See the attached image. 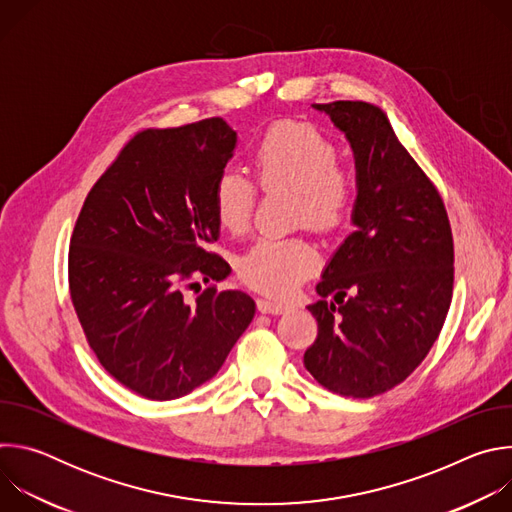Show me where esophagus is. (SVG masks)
Returning a JSON list of instances; mask_svg holds the SVG:
<instances>
[{
    "label": "esophagus",
    "instance_id": "1",
    "mask_svg": "<svg viewBox=\"0 0 512 512\" xmlns=\"http://www.w3.org/2000/svg\"><path fill=\"white\" fill-rule=\"evenodd\" d=\"M287 308H289V306H287V304H283V302L265 300V298L257 300V310H259L261 314H281V312H285Z\"/></svg>",
    "mask_w": 512,
    "mask_h": 512
}]
</instances>
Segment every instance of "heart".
Instances as JSON below:
<instances>
[{
    "instance_id": "obj_1",
    "label": "heart",
    "mask_w": 512,
    "mask_h": 512,
    "mask_svg": "<svg viewBox=\"0 0 512 512\" xmlns=\"http://www.w3.org/2000/svg\"><path fill=\"white\" fill-rule=\"evenodd\" d=\"M251 166L261 188L298 192V221L316 231H334L352 210L356 176L338 164L334 141L312 125L283 121L267 129L253 152ZM255 184L237 170L216 180L212 208L218 225L233 235L249 229ZM318 265L316 249L304 239H259L239 261V275L267 296L285 298Z\"/></svg>"
}]
</instances>
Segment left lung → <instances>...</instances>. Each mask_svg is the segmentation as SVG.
<instances>
[{
	"label": "left lung",
	"instance_id": "obj_1",
	"mask_svg": "<svg viewBox=\"0 0 512 512\" xmlns=\"http://www.w3.org/2000/svg\"><path fill=\"white\" fill-rule=\"evenodd\" d=\"M312 107L350 143L356 200L354 231L322 271V300L308 306L318 336L304 364L328 391L369 399L403 383L440 336L452 302L454 239L440 192L383 109L364 101Z\"/></svg>",
	"mask_w": 512,
	"mask_h": 512
}]
</instances>
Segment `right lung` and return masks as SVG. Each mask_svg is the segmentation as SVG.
Masks as SVG:
<instances>
[{"label": "right lung", "instance_id": "add662e5", "mask_svg": "<svg viewBox=\"0 0 512 512\" xmlns=\"http://www.w3.org/2000/svg\"><path fill=\"white\" fill-rule=\"evenodd\" d=\"M237 133L221 117L137 133L91 188L68 251L70 300L103 369L170 401L210 381L255 316L243 291L206 287L231 267L212 196Z\"/></svg>", "mask_w": 512, "mask_h": 512}]
</instances>
